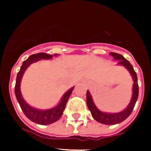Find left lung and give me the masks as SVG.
<instances>
[{"label": "left lung", "instance_id": "left-lung-1", "mask_svg": "<svg viewBox=\"0 0 151 151\" xmlns=\"http://www.w3.org/2000/svg\"><path fill=\"white\" fill-rule=\"evenodd\" d=\"M110 55L115 60H119L118 64L124 66L129 70V73L132 75V76L133 80H134V84H133L132 97V100H131V102L129 103V106H127V108L125 110L117 113H105L100 111L94 105L89 91H87V97H86L87 105L89 110L91 111L92 116L96 121L101 122V123L105 124V125H115V124L120 123L122 121L126 119L131 115V113H132L133 109H134L136 101L138 100V91H139V90H138V77H137V74H136L135 71L133 69L132 65L129 63V60L124 58L123 56L121 55V54L113 52V53H110Z\"/></svg>", "mask_w": 151, "mask_h": 151}]
</instances>
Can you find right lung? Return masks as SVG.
<instances>
[{
  "instance_id": "add662e5",
  "label": "right lung",
  "mask_w": 151,
  "mask_h": 151,
  "mask_svg": "<svg viewBox=\"0 0 151 151\" xmlns=\"http://www.w3.org/2000/svg\"><path fill=\"white\" fill-rule=\"evenodd\" d=\"M57 55V54H54V56ZM52 57H53V56L51 54H45V53H38V54L31 55L26 60L22 63L20 70L17 74V81H16L15 94L17 101L20 105L22 112L26 115V116L28 119H29L31 121H32L37 124H40V125H49V124H51L54 122H57V120H59L60 117L62 116L64 109L66 107V103H67L68 100H69V97L73 92V88H74V87L72 88L67 92H66V94L63 95L59 104L54 108L50 109V110H37V109H35V108L29 106L27 103H26V101H24L20 92V82L25 70L32 63L37 62L41 59L48 60Z\"/></svg>"
}]
</instances>
